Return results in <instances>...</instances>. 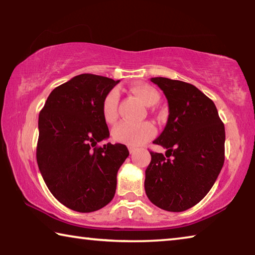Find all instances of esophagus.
I'll return each mask as SVG.
<instances>
[{"mask_svg":"<svg viewBox=\"0 0 255 255\" xmlns=\"http://www.w3.org/2000/svg\"><path fill=\"white\" fill-rule=\"evenodd\" d=\"M128 149H129V153H130L131 155L135 154V152H136V148H135V147H131V146H130V147H129Z\"/></svg>","mask_w":255,"mask_h":255,"instance_id":"1","label":"esophagus"}]
</instances>
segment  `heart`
Listing matches in <instances>:
<instances>
[{"mask_svg": "<svg viewBox=\"0 0 255 255\" xmlns=\"http://www.w3.org/2000/svg\"><path fill=\"white\" fill-rule=\"evenodd\" d=\"M131 92L144 103L145 106H155L159 100V96L156 90L152 86L143 83H137L131 86ZM118 102L119 93L117 90H111L107 93L102 101V116L107 123H115L118 116ZM156 129L152 123L145 122L140 124H133L123 122L118 124L112 130V138L118 143H122L132 147H137L152 139Z\"/></svg>", "mask_w": 255, "mask_h": 255, "instance_id": "1", "label": "heart"}]
</instances>
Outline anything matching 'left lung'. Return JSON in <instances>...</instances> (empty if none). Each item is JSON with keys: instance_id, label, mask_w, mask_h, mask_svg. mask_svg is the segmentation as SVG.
I'll return each mask as SVG.
<instances>
[{"instance_id": "left-lung-1", "label": "left lung", "mask_w": 255, "mask_h": 255, "mask_svg": "<svg viewBox=\"0 0 255 255\" xmlns=\"http://www.w3.org/2000/svg\"><path fill=\"white\" fill-rule=\"evenodd\" d=\"M150 81L165 96L169 117L153 141L166 148L165 156L150 152L145 192L158 208L179 213L204 199L221 173L225 127L215 103L195 85L166 77Z\"/></svg>"}]
</instances>
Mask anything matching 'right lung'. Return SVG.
Masks as SVG:
<instances>
[{"label":"right lung","mask_w":255,"mask_h":255,"mask_svg":"<svg viewBox=\"0 0 255 255\" xmlns=\"http://www.w3.org/2000/svg\"><path fill=\"white\" fill-rule=\"evenodd\" d=\"M119 81L94 74L74 76L54 89L39 114L37 163L49 191L79 213L103 208L115 197L126 145L109 138L102 101Z\"/></svg>","instance_id":"1"}]
</instances>
